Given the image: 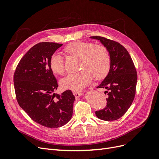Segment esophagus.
Instances as JSON below:
<instances>
[{"label":"esophagus","instance_id":"1","mask_svg":"<svg viewBox=\"0 0 159 159\" xmlns=\"http://www.w3.org/2000/svg\"><path fill=\"white\" fill-rule=\"evenodd\" d=\"M73 94L74 95L75 97L76 98H78L79 97H80V96L82 95V93L81 92V91H73Z\"/></svg>","mask_w":159,"mask_h":159}]
</instances>
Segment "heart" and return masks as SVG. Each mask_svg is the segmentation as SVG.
I'll return each instance as SVG.
<instances>
[{"mask_svg":"<svg viewBox=\"0 0 159 159\" xmlns=\"http://www.w3.org/2000/svg\"><path fill=\"white\" fill-rule=\"evenodd\" d=\"M70 54L80 57L81 71L70 73L60 81L61 88L80 91L88 85L93 79V75L98 80L105 78L110 68V56L103 46L95 45L92 42L76 41L65 48ZM50 67L56 74L64 73V58L60 53H54L50 57Z\"/></svg>","mask_w":159,"mask_h":159,"instance_id":"obj_1","label":"heart"}]
</instances>
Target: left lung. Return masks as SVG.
Segmentation results:
<instances>
[{
	"label": "left lung",
	"mask_w": 159,
	"mask_h": 159,
	"mask_svg": "<svg viewBox=\"0 0 159 159\" xmlns=\"http://www.w3.org/2000/svg\"><path fill=\"white\" fill-rule=\"evenodd\" d=\"M106 48L111 64L107 75L98 88H104L108 97L104 109L95 115L103 121H115L121 117L131 106L136 92L137 74L128 51L119 43L102 36H91Z\"/></svg>",
	"instance_id": "8db88e82"
}]
</instances>
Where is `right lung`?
<instances>
[{
  "label": "right lung",
  "instance_id": "obj_1",
  "mask_svg": "<svg viewBox=\"0 0 159 159\" xmlns=\"http://www.w3.org/2000/svg\"><path fill=\"white\" fill-rule=\"evenodd\" d=\"M61 46L55 42L34 45L22 57L14 74L20 107L34 121L48 128L64 125L73 115L75 96L71 90L54 93L58 85L50 67V57Z\"/></svg>",
  "mask_w": 159,
  "mask_h": 159
}]
</instances>
